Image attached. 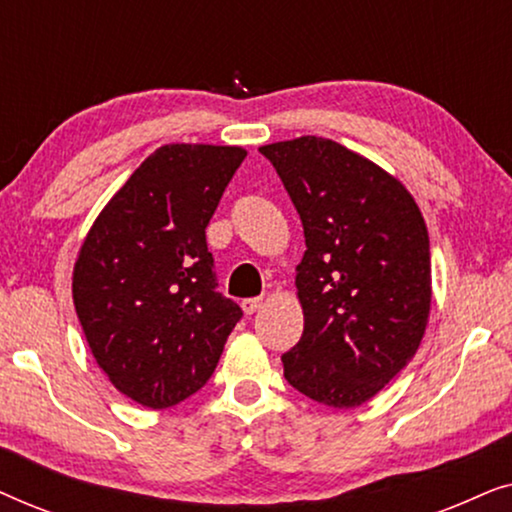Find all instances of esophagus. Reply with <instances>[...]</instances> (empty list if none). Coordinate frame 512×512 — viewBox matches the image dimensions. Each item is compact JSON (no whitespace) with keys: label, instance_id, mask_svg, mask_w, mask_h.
<instances>
[{"label":"esophagus","instance_id":"34e87169","mask_svg":"<svg viewBox=\"0 0 512 512\" xmlns=\"http://www.w3.org/2000/svg\"><path fill=\"white\" fill-rule=\"evenodd\" d=\"M263 307V298H244L242 300V310L244 314H254Z\"/></svg>","mask_w":512,"mask_h":512}]
</instances>
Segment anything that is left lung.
Here are the masks:
<instances>
[{"instance_id":"1","label":"left lung","mask_w":512,"mask_h":512,"mask_svg":"<svg viewBox=\"0 0 512 512\" xmlns=\"http://www.w3.org/2000/svg\"><path fill=\"white\" fill-rule=\"evenodd\" d=\"M303 221L296 286L305 328L282 354L293 389L356 408L401 373L431 307V249L417 202L382 167L324 137L258 149Z\"/></svg>"}]
</instances>
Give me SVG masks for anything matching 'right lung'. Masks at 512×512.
<instances>
[{"label":"right lung","instance_id":"right-lung-1","mask_svg":"<svg viewBox=\"0 0 512 512\" xmlns=\"http://www.w3.org/2000/svg\"><path fill=\"white\" fill-rule=\"evenodd\" d=\"M244 158L240 146H160L81 247L72 293L90 352L146 408H172L205 387L242 319L216 291L205 228Z\"/></svg>","mask_w":512,"mask_h":512}]
</instances>
